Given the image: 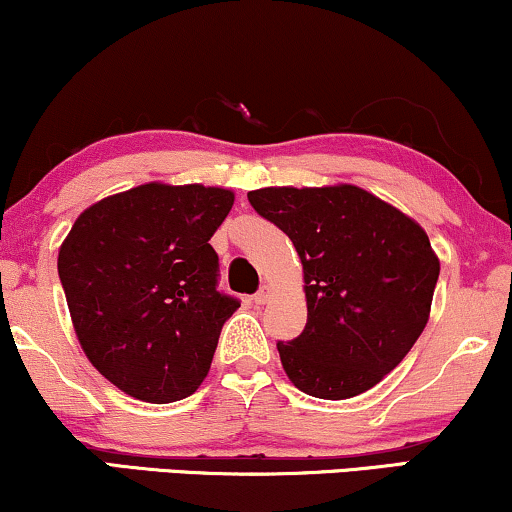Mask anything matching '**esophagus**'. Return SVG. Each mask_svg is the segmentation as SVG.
I'll list each match as a JSON object with an SVG mask.
<instances>
[{
  "label": "esophagus",
  "instance_id": "1",
  "mask_svg": "<svg viewBox=\"0 0 512 512\" xmlns=\"http://www.w3.org/2000/svg\"><path fill=\"white\" fill-rule=\"evenodd\" d=\"M268 299H270V287L263 285V287L258 289V292L254 294V301H256L258 306H263V304H268Z\"/></svg>",
  "mask_w": 512,
  "mask_h": 512
}]
</instances>
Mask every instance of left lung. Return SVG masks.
I'll list each match as a JSON object with an SVG mask.
<instances>
[{"label": "left lung", "mask_w": 512, "mask_h": 512, "mask_svg": "<svg viewBox=\"0 0 512 512\" xmlns=\"http://www.w3.org/2000/svg\"><path fill=\"white\" fill-rule=\"evenodd\" d=\"M246 197L292 239L304 266L306 327L277 342L289 380L327 401L375 387L430 320L439 258L427 232L356 185L263 187Z\"/></svg>", "instance_id": "8db88e82"}]
</instances>
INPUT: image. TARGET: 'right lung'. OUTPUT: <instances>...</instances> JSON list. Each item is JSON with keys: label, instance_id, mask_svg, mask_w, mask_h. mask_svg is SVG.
I'll return each instance as SVG.
<instances>
[{"label": "right lung", "instance_id": "obj_1", "mask_svg": "<svg viewBox=\"0 0 512 512\" xmlns=\"http://www.w3.org/2000/svg\"><path fill=\"white\" fill-rule=\"evenodd\" d=\"M232 204L223 187L149 182L85 208L63 239L59 277L78 342L125 394L180 401L208 375L239 308L216 289L208 244Z\"/></svg>", "mask_w": 512, "mask_h": 512}]
</instances>
